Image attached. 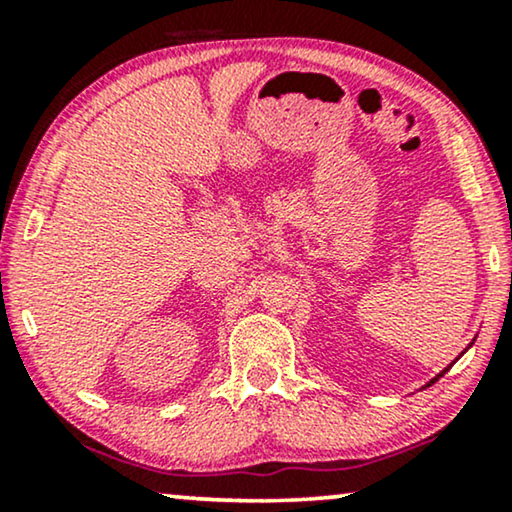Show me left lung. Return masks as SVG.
Listing matches in <instances>:
<instances>
[{"instance_id": "8db88e82", "label": "left lung", "mask_w": 512, "mask_h": 512, "mask_svg": "<svg viewBox=\"0 0 512 512\" xmlns=\"http://www.w3.org/2000/svg\"><path fill=\"white\" fill-rule=\"evenodd\" d=\"M450 368H452V363H450V366H447V368L443 370V373H440V375H436V377H433V380H431L429 384H426V387H431V384H433V382H438V380H440V377H443V375H445V373H447V370H450Z\"/></svg>"}]
</instances>
